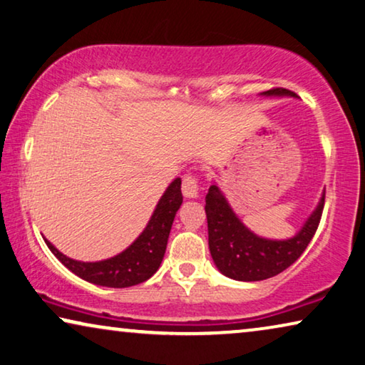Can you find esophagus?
Instances as JSON below:
<instances>
[{
    "label": "esophagus",
    "mask_w": 365,
    "mask_h": 365,
    "mask_svg": "<svg viewBox=\"0 0 365 365\" xmlns=\"http://www.w3.org/2000/svg\"><path fill=\"white\" fill-rule=\"evenodd\" d=\"M198 190H200V183H198V178L195 173H188V175L183 177L182 193L185 198H197Z\"/></svg>",
    "instance_id": "esophagus-1"
}]
</instances>
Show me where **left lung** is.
I'll use <instances>...</instances> for the list:
<instances>
[{
  "instance_id": "8db88e82",
  "label": "left lung",
  "mask_w": 365,
  "mask_h": 365,
  "mask_svg": "<svg viewBox=\"0 0 365 365\" xmlns=\"http://www.w3.org/2000/svg\"><path fill=\"white\" fill-rule=\"evenodd\" d=\"M262 95L297 96L287 88H272ZM205 201L210 252L217 270L235 280L259 282L284 272L303 254L322 220L324 193L302 230L285 241L260 237L247 230L215 183L210 187Z\"/></svg>"
}]
</instances>
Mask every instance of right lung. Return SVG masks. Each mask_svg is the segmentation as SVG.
I'll list each match as a JSON object with an SVG mask.
<instances>
[{"label": "right lung", "mask_w": 365, "mask_h": 365, "mask_svg": "<svg viewBox=\"0 0 365 365\" xmlns=\"http://www.w3.org/2000/svg\"><path fill=\"white\" fill-rule=\"evenodd\" d=\"M183 201L182 180L175 178L168 185L165 193L157 203L154 213L140 232V236L121 254L100 262H81L70 259L46 239L47 247L61 262L75 275L90 284L113 288H124L143 284L160 267L164 259L168 235H170L173 217Z\"/></svg>", "instance_id": "add662e5"}]
</instances>
